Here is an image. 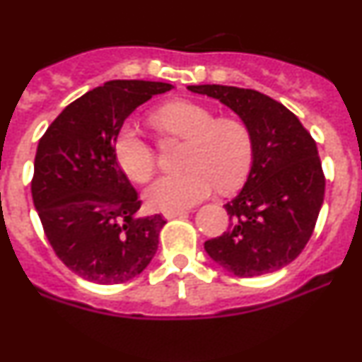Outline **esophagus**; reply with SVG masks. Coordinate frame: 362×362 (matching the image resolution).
Segmentation results:
<instances>
[{
  "label": "esophagus",
  "mask_w": 362,
  "mask_h": 362,
  "mask_svg": "<svg viewBox=\"0 0 362 362\" xmlns=\"http://www.w3.org/2000/svg\"><path fill=\"white\" fill-rule=\"evenodd\" d=\"M187 211L180 209V211H168V213H163V216L167 219H173V218H182V216H185Z\"/></svg>",
  "instance_id": "obj_1"
}]
</instances>
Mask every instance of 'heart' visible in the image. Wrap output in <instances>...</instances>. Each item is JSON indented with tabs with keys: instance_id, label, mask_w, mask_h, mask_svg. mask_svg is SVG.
<instances>
[{
	"instance_id": "1",
	"label": "heart",
	"mask_w": 362,
	"mask_h": 362,
	"mask_svg": "<svg viewBox=\"0 0 362 362\" xmlns=\"http://www.w3.org/2000/svg\"><path fill=\"white\" fill-rule=\"evenodd\" d=\"M151 122L175 138L189 143L182 173L156 178L144 190L149 209L180 211L206 199L216 185L233 190L247 177L252 165V136L236 119H216L201 103L178 100L163 105ZM115 161L134 182H146L155 170L153 148L134 127L124 124L114 139Z\"/></svg>"
}]
</instances>
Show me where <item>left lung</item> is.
I'll return each instance as SVG.
<instances>
[{
	"instance_id": "obj_1",
	"label": "left lung",
	"mask_w": 362,
	"mask_h": 362,
	"mask_svg": "<svg viewBox=\"0 0 362 362\" xmlns=\"http://www.w3.org/2000/svg\"><path fill=\"white\" fill-rule=\"evenodd\" d=\"M233 110L252 136L250 172L224 204L230 228L204 250L238 277H257L291 264L308 243L325 194L317 143L300 119L255 90L223 85L187 86Z\"/></svg>"
}]
</instances>
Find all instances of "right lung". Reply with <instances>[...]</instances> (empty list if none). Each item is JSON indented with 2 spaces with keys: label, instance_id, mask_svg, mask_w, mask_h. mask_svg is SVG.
<instances>
[{
  "label": "right lung",
  "instance_id": "add662e5",
  "mask_svg": "<svg viewBox=\"0 0 362 362\" xmlns=\"http://www.w3.org/2000/svg\"><path fill=\"white\" fill-rule=\"evenodd\" d=\"M168 83L112 80L69 103L40 138L32 199L45 236L83 279L120 284L139 276L167 223L139 216L141 201L114 155L124 120Z\"/></svg>",
  "mask_w": 362,
  "mask_h": 362
}]
</instances>
